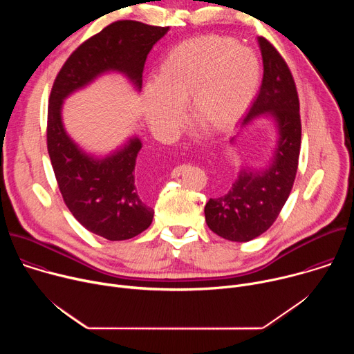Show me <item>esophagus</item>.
<instances>
[{
    "label": "esophagus",
    "instance_id": "obj_1",
    "mask_svg": "<svg viewBox=\"0 0 354 354\" xmlns=\"http://www.w3.org/2000/svg\"><path fill=\"white\" fill-rule=\"evenodd\" d=\"M183 171H185V167H183V165L175 167V168L172 169V172H171V178H178V176H180Z\"/></svg>",
    "mask_w": 354,
    "mask_h": 354
}]
</instances>
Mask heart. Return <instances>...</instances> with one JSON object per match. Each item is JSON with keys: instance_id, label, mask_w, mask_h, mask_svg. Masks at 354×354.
Instances as JSON below:
<instances>
[{"instance_id": "obj_1", "label": "heart", "mask_w": 354, "mask_h": 354, "mask_svg": "<svg viewBox=\"0 0 354 354\" xmlns=\"http://www.w3.org/2000/svg\"><path fill=\"white\" fill-rule=\"evenodd\" d=\"M261 63L254 50L221 36L175 46L161 62L156 82L144 89V115L157 134L171 136L186 104L189 120L218 133L232 127L254 99Z\"/></svg>"}]
</instances>
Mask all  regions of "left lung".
I'll return each mask as SVG.
<instances>
[{"instance_id": "8db88e82", "label": "left lung", "mask_w": 354, "mask_h": 354, "mask_svg": "<svg viewBox=\"0 0 354 354\" xmlns=\"http://www.w3.org/2000/svg\"><path fill=\"white\" fill-rule=\"evenodd\" d=\"M263 60V80L246 116L245 127L259 116L272 118L277 129V145L270 164L261 171L242 168L221 196L210 198L205 207L206 223L217 235L248 242L268 231L290 196L299 157V100L291 71L265 37H258ZM235 137L231 138L234 142Z\"/></svg>"}]
</instances>
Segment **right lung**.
<instances>
[{
    "instance_id": "obj_1",
    "label": "right lung",
    "mask_w": 354,
    "mask_h": 354,
    "mask_svg": "<svg viewBox=\"0 0 354 354\" xmlns=\"http://www.w3.org/2000/svg\"><path fill=\"white\" fill-rule=\"evenodd\" d=\"M168 30V26L137 21L111 24L75 48L50 92L47 151L64 203L82 227L109 241L130 239L153 223L154 210L134 182L142 144L133 137L104 158L86 154L64 129L63 102L73 92L111 71L126 75L140 91L149 50Z\"/></svg>"
}]
</instances>
